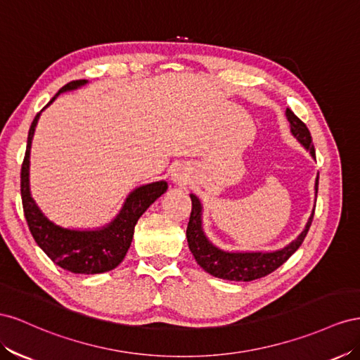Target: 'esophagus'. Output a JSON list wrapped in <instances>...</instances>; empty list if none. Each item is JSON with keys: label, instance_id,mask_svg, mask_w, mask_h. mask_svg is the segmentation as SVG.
<instances>
[{"label": "esophagus", "instance_id": "34e87169", "mask_svg": "<svg viewBox=\"0 0 360 360\" xmlns=\"http://www.w3.org/2000/svg\"><path fill=\"white\" fill-rule=\"evenodd\" d=\"M172 179H173L174 182L179 184V182H184V179H186V178H184L179 172H174V173H172Z\"/></svg>", "mask_w": 360, "mask_h": 360}]
</instances>
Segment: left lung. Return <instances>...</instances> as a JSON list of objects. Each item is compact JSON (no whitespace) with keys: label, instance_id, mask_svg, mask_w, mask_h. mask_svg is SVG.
I'll return each mask as SVG.
<instances>
[{"label":"left lung","instance_id":"1","mask_svg":"<svg viewBox=\"0 0 360 360\" xmlns=\"http://www.w3.org/2000/svg\"><path fill=\"white\" fill-rule=\"evenodd\" d=\"M286 119H288L291 125L292 136L299 140L302 145L311 152V155L315 158V149L312 145L311 132L307 129L304 123L297 117L294 112L286 108ZM318 191V178L315 182V193ZM191 198V214L190 221L187 226V241L188 248L194 256V259L202 269L219 277V279L226 281H240V282H250L255 279H261V277L273 273L276 269L288 261L290 256L300 248L307 231L311 228V223L314 219V212L307 220L304 231L294 240L291 244L286 245L282 250L276 252H245V253H232L224 252L219 248H215L207 238L202 229V205L200 200L190 194Z\"/></svg>","mask_w":360,"mask_h":360}]
</instances>
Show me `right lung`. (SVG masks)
<instances>
[{
	"label": "right lung",
	"mask_w": 360,
	"mask_h": 360,
	"mask_svg": "<svg viewBox=\"0 0 360 360\" xmlns=\"http://www.w3.org/2000/svg\"><path fill=\"white\" fill-rule=\"evenodd\" d=\"M86 83V79L70 81V83L58 90V94H56V96L48 102L45 108L60 94L68 90H75ZM39 116L40 112H37L32 127H30L25 157L22 167H20V196H22L24 215L30 232H32L39 248L48 255V258L63 270L78 274H98L116 269L125 258L132 241V235H134V228L141 214L162 193H166L167 182H152L131 191L116 219L101 229L75 231L65 229L61 226L54 224L39 210L32 194H30V149H32V140Z\"/></svg>",
	"instance_id": "right-lung-1"
}]
</instances>
